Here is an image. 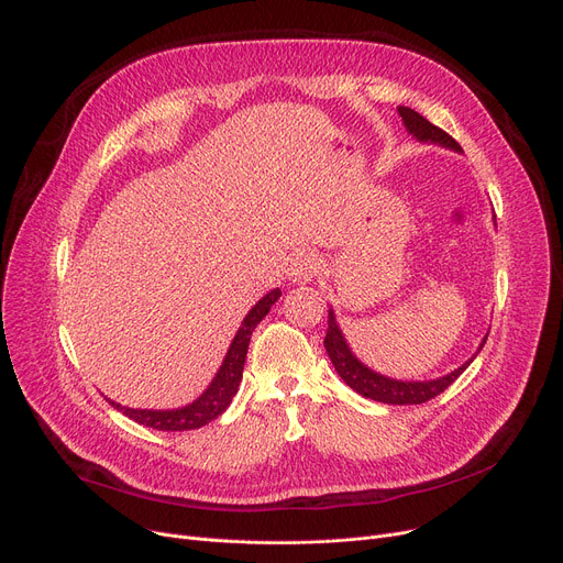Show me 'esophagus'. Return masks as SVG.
Wrapping results in <instances>:
<instances>
[{
	"label": "esophagus",
	"mask_w": 563,
	"mask_h": 563,
	"mask_svg": "<svg viewBox=\"0 0 563 563\" xmlns=\"http://www.w3.org/2000/svg\"><path fill=\"white\" fill-rule=\"evenodd\" d=\"M321 269V260L317 253L312 251H301L296 253L291 260H289V269H287V276L289 280L294 283H310Z\"/></svg>",
	"instance_id": "1"
}]
</instances>
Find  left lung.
<instances>
[{
	"label": "left lung",
	"instance_id": "8db88e82",
	"mask_svg": "<svg viewBox=\"0 0 563 563\" xmlns=\"http://www.w3.org/2000/svg\"><path fill=\"white\" fill-rule=\"evenodd\" d=\"M398 112H400V118H402L407 131L415 135L417 140H421V142H437V144H443L448 148H455V152H462V146L457 144L455 137L448 135L443 129L430 124L423 115H419L415 108L400 106ZM484 342L486 340H482L479 351H482ZM323 346L328 351V357H330L334 371L340 373L342 380L351 389H355L364 398L387 402V405H421V402H428V400H432L434 396H439L441 391H445L448 387H451L462 376V373L466 371V366L473 362V360H468L466 364H462L453 373H448V376L437 378V380H428V383H402V380L385 378V376H380V373L366 368L351 353L340 325H336V321H334V312L332 310H328V332H325Z\"/></svg>",
	"mask_w": 563,
	"mask_h": 563
}]
</instances>
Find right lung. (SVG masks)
Here are the masks:
<instances>
[{"mask_svg":"<svg viewBox=\"0 0 563 563\" xmlns=\"http://www.w3.org/2000/svg\"><path fill=\"white\" fill-rule=\"evenodd\" d=\"M278 298H280V289H272L267 296H262L260 301L251 308V312L244 317V321L235 334V340H233L227 357H223V364L217 371L214 380L192 405H185L180 409H131V407H122L120 402H112L108 398L106 400L115 409L124 411V415L129 419H133L135 423H142V426L154 428V430H163V432L197 430V428L214 421L221 411L231 405L233 396L238 394L251 334H253L255 325L267 317V312L272 310V306L278 301Z\"/></svg>","mask_w":563,"mask_h":563,"instance_id":"1","label":"right lung"}]
</instances>
